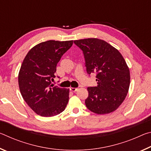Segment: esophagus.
<instances>
[{
    "mask_svg": "<svg viewBox=\"0 0 151 151\" xmlns=\"http://www.w3.org/2000/svg\"><path fill=\"white\" fill-rule=\"evenodd\" d=\"M70 90L71 91H73V92H76V91H78V88H73V87H71V88H70Z\"/></svg>",
    "mask_w": 151,
    "mask_h": 151,
    "instance_id": "obj_1",
    "label": "esophagus"
}]
</instances>
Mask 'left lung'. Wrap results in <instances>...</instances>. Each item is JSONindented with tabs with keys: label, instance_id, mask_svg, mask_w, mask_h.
I'll return each mask as SVG.
<instances>
[{
	"label": "left lung",
	"instance_id": "obj_1",
	"mask_svg": "<svg viewBox=\"0 0 151 151\" xmlns=\"http://www.w3.org/2000/svg\"><path fill=\"white\" fill-rule=\"evenodd\" d=\"M74 43L83 51L86 72L96 74L97 85L87 88L86 106L99 114L114 111L124 101L130 85V71L124 58L103 40L86 39Z\"/></svg>",
	"mask_w": 151,
	"mask_h": 151
}]
</instances>
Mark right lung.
I'll return each mask as SVG.
<instances>
[{
  "instance_id": "add662e5",
  "label": "right lung",
  "mask_w": 151,
  "mask_h": 151,
  "mask_svg": "<svg viewBox=\"0 0 151 151\" xmlns=\"http://www.w3.org/2000/svg\"><path fill=\"white\" fill-rule=\"evenodd\" d=\"M73 40H47L29 50L19 74V85L24 101L36 113L45 117L65 111L69 89L53 86L57 63L72 47ZM59 78V77H58Z\"/></svg>"
}]
</instances>
